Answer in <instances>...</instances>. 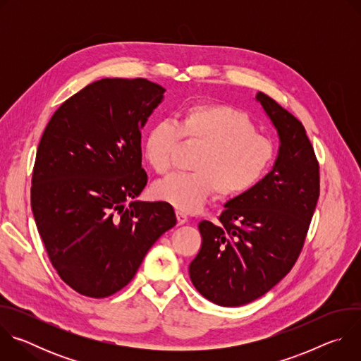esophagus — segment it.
I'll return each instance as SVG.
<instances>
[{"mask_svg": "<svg viewBox=\"0 0 361 361\" xmlns=\"http://www.w3.org/2000/svg\"><path fill=\"white\" fill-rule=\"evenodd\" d=\"M176 216H177V223H178V226H183V224H185V223L188 221L187 214L183 213V212H177Z\"/></svg>", "mask_w": 361, "mask_h": 361, "instance_id": "esophagus-1", "label": "esophagus"}]
</instances>
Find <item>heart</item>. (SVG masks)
Wrapping results in <instances>:
<instances>
[{
	"label": "heart",
	"mask_w": 361,
	"mask_h": 361,
	"mask_svg": "<svg viewBox=\"0 0 361 361\" xmlns=\"http://www.w3.org/2000/svg\"><path fill=\"white\" fill-rule=\"evenodd\" d=\"M180 137L204 145L192 164L195 173L173 174L154 184L152 194L185 213L202 209L214 191L221 198L247 194L262 183L276 159L274 144L255 133L245 113L219 102H194L181 111L177 124L160 120L145 131L142 156L157 174L171 169Z\"/></svg>",
	"instance_id": "1"
}]
</instances>
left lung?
Returning a JSON list of instances; mask_svg holds the SVG:
<instances>
[{
	"mask_svg": "<svg viewBox=\"0 0 361 361\" xmlns=\"http://www.w3.org/2000/svg\"><path fill=\"white\" fill-rule=\"evenodd\" d=\"M255 99L277 130L279 156L259 185L224 204L219 224H198L202 243L188 269L197 291L223 307L251 302L287 276L320 195L319 163L302 124L264 92Z\"/></svg>",
	"mask_w": 361,
	"mask_h": 361,
	"instance_id": "left-lung-1",
	"label": "left lung"
}]
</instances>
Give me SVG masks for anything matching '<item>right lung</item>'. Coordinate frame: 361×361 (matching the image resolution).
<instances>
[{"mask_svg": "<svg viewBox=\"0 0 361 361\" xmlns=\"http://www.w3.org/2000/svg\"><path fill=\"white\" fill-rule=\"evenodd\" d=\"M164 91L145 78H102L64 101L44 130L31 209L51 264L82 295L126 287L177 223L169 202L134 200L147 184L141 128Z\"/></svg>", "mask_w": 361, "mask_h": 361, "instance_id": "obj_1", "label": "right lung"}]
</instances>
